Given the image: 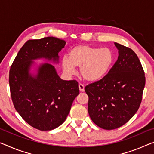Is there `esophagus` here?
Listing matches in <instances>:
<instances>
[{"label":"esophagus","instance_id":"esophagus-1","mask_svg":"<svg viewBox=\"0 0 154 154\" xmlns=\"http://www.w3.org/2000/svg\"><path fill=\"white\" fill-rule=\"evenodd\" d=\"M79 90H80V91L82 92V91H85V87H84L83 85L79 84Z\"/></svg>","mask_w":154,"mask_h":154}]
</instances>
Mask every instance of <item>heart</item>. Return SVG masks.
<instances>
[{"mask_svg": "<svg viewBox=\"0 0 154 154\" xmlns=\"http://www.w3.org/2000/svg\"><path fill=\"white\" fill-rule=\"evenodd\" d=\"M68 59L63 58L62 67L64 73L72 75L75 67L80 68L83 79L96 82L103 80L109 72L113 63V54L109 48H99L87 45L73 47L68 51Z\"/></svg>", "mask_w": 154, "mask_h": 154, "instance_id": "b5f03b06", "label": "heart"}]
</instances>
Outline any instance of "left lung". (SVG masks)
Segmentation results:
<instances>
[{
  "mask_svg": "<svg viewBox=\"0 0 154 154\" xmlns=\"http://www.w3.org/2000/svg\"><path fill=\"white\" fill-rule=\"evenodd\" d=\"M118 57L100 81L87 85L88 112L94 123L112 130L122 126L140 107L145 76L140 61L129 47L114 42Z\"/></svg>",
  "mask_w": 154,
  "mask_h": 154,
  "instance_id": "left-lung-1",
  "label": "left lung"
}]
</instances>
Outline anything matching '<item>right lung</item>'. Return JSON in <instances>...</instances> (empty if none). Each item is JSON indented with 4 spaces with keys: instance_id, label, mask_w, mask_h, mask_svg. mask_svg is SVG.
Wrapping results in <instances>:
<instances>
[{
    "instance_id": "1",
    "label": "right lung",
    "mask_w": 154,
    "mask_h": 154,
    "mask_svg": "<svg viewBox=\"0 0 154 154\" xmlns=\"http://www.w3.org/2000/svg\"><path fill=\"white\" fill-rule=\"evenodd\" d=\"M66 42L55 37L29 40L14 59L9 70L11 100L16 110L31 126L49 131L62 125L79 94L76 80H64L49 63L41 64L31 74L33 60L45 58L58 63Z\"/></svg>"
}]
</instances>
